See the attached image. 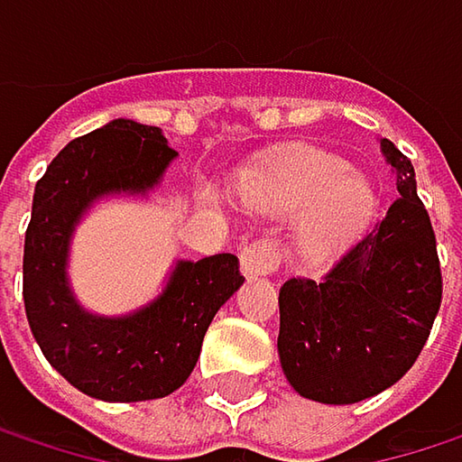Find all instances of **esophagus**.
Wrapping results in <instances>:
<instances>
[{"instance_id": "34e87169", "label": "esophagus", "mask_w": 462, "mask_h": 462, "mask_svg": "<svg viewBox=\"0 0 462 462\" xmlns=\"http://www.w3.org/2000/svg\"><path fill=\"white\" fill-rule=\"evenodd\" d=\"M281 262H283V254L270 237L251 240V243H245L240 248V270H243L245 278L275 275L281 270Z\"/></svg>"}]
</instances>
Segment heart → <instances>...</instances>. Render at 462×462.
I'll use <instances>...</instances> for the list:
<instances>
[{
    "label": "heart",
    "instance_id": "1",
    "mask_svg": "<svg viewBox=\"0 0 462 462\" xmlns=\"http://www.w3.org/2000/svg\"><path fill=\"white\" fill-rule=\"evenodd\" d=\"M245 200L262 214L302 219L297 245L313 259L347 245L377 214L374 184L326 152H297L259 173L248 181Z\"/></svg>",
    "mask_w": 462,
    "mask_h": 462
}]
</instances>
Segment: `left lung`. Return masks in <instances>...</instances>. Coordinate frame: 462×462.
<instances>
[{"instance_id": "8db88e82", "label": "left lung", "mask_w": 462, "mask_h": 462, "mask_svg": "<svg viewBox=\"0 0 462 462\" xmlns=\"http://www.w3.org/2000/svg\"><path fill=\"white\" fill-rule=\"evenodd\" d=\"M383 152L399 195L321 281L281 286L278 353L291 388L321 404H356L399 383L441 308V264L415 168L393 141Z\"/></svg>"}]
</instances>
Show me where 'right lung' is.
<instances>
[{
    "label": "right lung",
    "instance_id": "1",
    "mask_svg": "<svg viewBox=\"0 0 462 462\" xmlns=\"http://www.w3.org/2000/svg\"><path fill=\"white\" fill-rule=\"evenodd\" d=\"M176 157L154 125L112 120L69 141L37 181L23 243V305L45 358L101 402H149L192 374L217 310L240 289L237 256L179 262L165 291L125 319L85 313L66 286L74 225L109 192H146Z\"/></svg>",
    "mask_w": 462,
    "mask_h": 462
}]
</instances>
